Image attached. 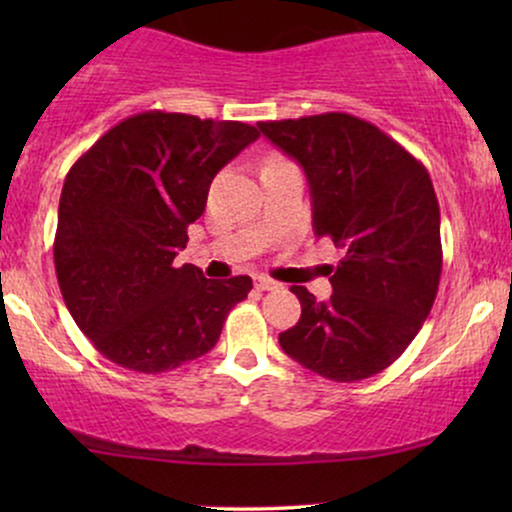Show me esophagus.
<instances>
[{
    "instance_id": "obj_1",
    "label": "esophagus",
    "mask_w": 512,
    "mask_h": 512,
    "mask_svg": "<svg viewBox=\"0 0 512 512\" xmlns=\"http://www.w3.org/2000/svg\"><path fill=\"white\" fill-rule=\"evenodd\" d=\"M255 284H257V289H262V291H276V289H281L279 281L269 279V276H255Z\"/></svg>"
}]
</instances>
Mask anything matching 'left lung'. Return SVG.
<instances>
[{"label": "left lung", "mask_w": 512, "mask_h": 512, "mask_svg": "<svg viewBox=\"0 0 512 512\" xmlns=\"http://www.w3.org/2000/svg\"><path fill=\"white\" fill-rule=\"evenodd\" d=\"M260 132L305 170L317 238L344 250L330 301L291 286L301 320L281 349L334 383L395 363L431 313L443 248L440 209L424 163L349 113L260 122Z\"/></svg>", "instance_id": "obj_1"}]
</instances>
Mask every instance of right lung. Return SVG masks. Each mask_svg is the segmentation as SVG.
<instances>
[{"instance_id": "right-lung-1", "label": "right lung", "mask_w": 512, "mask_h": 512, "mask_svg": "<svg viewBox=\"0 0 512 512\" xmlns=\"http://www.w3.org/2000/svg\"><path fill=\"white\" fill-rule=\"evenodd\" d=\"M260 137L252 125L149 110L122 120L64 180L55 269L79 330L108 361L166 373L214 349L250 276L175 267L214 175Z\"/></svg>"}]
</instances>
